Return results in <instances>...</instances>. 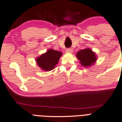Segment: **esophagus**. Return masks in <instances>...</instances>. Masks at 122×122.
Listing matches in <instances>:
<instances>
[{"label":"esophagus","instance_id":"obj_1","mask_svg":"<svg viewBox=\"0 0 122 122\" xmlns=\"http://www.w3.org/2000/svg\"><path fill=\"white\" fill-rule=\"evenodd\" d=\"M66 51L67 53H72L73 52V49H71V48H68V49H66Z\"/></svg>","mask_w":122,"mask_h":122}]
</instances>
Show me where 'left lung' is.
I'll return each mask as SVG.
<instances>
[{
    "instance_id": "left-lung-1",
    "label": "left lung",
    "mask_w": 122,
    "mask_h": 122,
    "mask_svg": "<svg viewBox=\"0 0 122 122\" xmlns=\"http://www.w3.org/2000/svg\"><path fill=\"white\" fill-rule=\"evenodd\" d=\"M76 56L80 64L85 67H89L94 65L98 59L95 52L87 48L78 51Z\"/></svg>"
}]
</instances>
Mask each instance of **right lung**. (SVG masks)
Wrapping results in <instances>:
<instances>
[{"instance_id":"1","label":"right lung","mask_w":122,"mask_h":122,"mask_svg":"<svg viewBox=\"0 0 122 122\" xmlns=\"http://www.w3.org/2000/svg\"><path fill=\"white\" fill-rule=\"evenodd\" d=\"M62 55L61 52L49 49L45 53L36 58V63L42 70L49 71L55 68Z\"/></svg>"}]
</instances>
